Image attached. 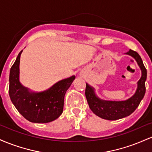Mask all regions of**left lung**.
Here are the masks:
<instances>
[{
	"label": "left lung",
	"instance_id": "left-lung-1",
	"mask_svg": "<svg viewBox=\"0 0 152 152\" xmlns=\"http://www.w3.org/2000/svg\"><path fill=\"white\" fill-rule=\"evenodd\" d=\"M136 59L142 70V77L138 81L136 93L132 97L124 102H110L102 101L96 96L94 88L86 84L85 94L91 110L99 117L107 120H117L129 116L139 106L144 98L146 92L145 81L146 79V69L140 56L137 52L129 50L126 53Z\"/></svg>",
	"mask_w": 152,
	"mask_h": 152
}]
</instances>
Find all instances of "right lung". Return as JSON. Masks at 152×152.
I'll return each mask as SVG.
<instances>
[{
  "instance_id": "right-lung-1",
  "label": "right lung",
  "mask_w": 152,
  "mask_h": 152,
  "mask_svg": "<svg viewBox=\"0 0 152 152\" xmlns=\"http://www.w3.org/2000/svg\"><path fill=\"white\" fill-rule=\"evenodd\" d=\"M23 50L10 68L9 96L18 112L28 121L34 123H48L56 119L64 109V96L75 79V76L66 78L41 93L29 92L19 81V64Z\"/></svg>"
}]
</instances>
